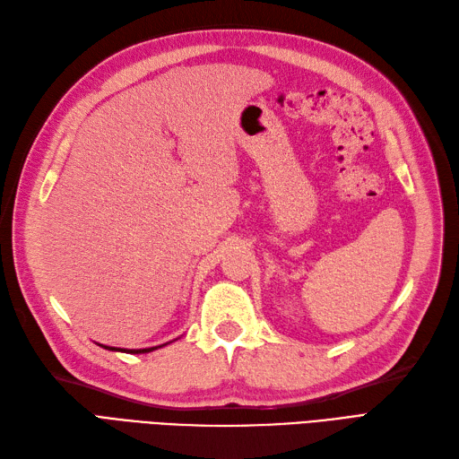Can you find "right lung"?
Listing matches in <instances>:
<instances>
[{
    "label": "right lung",
    "instance_id": "obj_1",
    "mask_svg": "<svg viewBox=\"0 0 459 459\" xmlns=\"http://www.w3.org/2000/svg\"><path fill=\"white\" fill-rule=\"evenodd\" d=\"M172 342V341H170ZM100 344V342H97ZM169 342H164V344H159V346H151V349H117V346H107V344H100V346H103V349H107V351H115V352H128V354H145V352H152V351H157V349H162V346H166Z\"/></svg>",
    "mask_w": 459,
    "mask_h": 459
}]
</instances>
